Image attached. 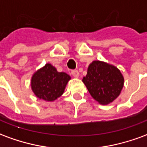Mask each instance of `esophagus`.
Wrapping results in <instances>:
<instances>
[{"label":"esophagus","instance_id":"34e87169","mask_svg":"<svg viewBox=\"0 0 147 147\" xmlns=\"http://www.w3.org/2000/svg\"><path fill=\"white\" fill-rule=\"evenodd\" d=\"M71 75H72L75 78H79V76H80V73H79V71L77 70L72 71H71Z\"/></svg>","mask_w":147,"mask_h":147}]
</instances>
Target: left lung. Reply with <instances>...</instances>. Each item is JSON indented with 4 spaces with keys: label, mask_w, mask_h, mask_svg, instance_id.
<instances>
[{
    "label": "left lung",
    "mask_w": 147,
    "mask_h": 147,
    "mask_svg": "<svg viewBox=\"0 0 147 147\" xmlns=\"http://www.w3.org/2000/svg\"><path fill=\"white\" fill-rule=\"evenodd\" d=\"M92 98L101 105H109L119 97L124 78L119 68L105 61H94L83 78Z\"/></svg>",
    "instance_id": "obj_1"
}]
</instances>
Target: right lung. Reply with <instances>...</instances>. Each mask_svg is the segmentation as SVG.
<instances>
[{
	"instance_id": "obj_1",
	"label": "right lung",
	"mask_w": 147,
	"mask_h": 147,
	"mask_svg": "<svg viewBox=\"0 0 147 147\" xmlns=\"http://www.w3.org/2000/svg\"><path fill=\"white\" fill-rule=\"evenodd\" d=\"M71 76L59 72L49 63L37 70L31 76L30 86L34 95L46 102H53L64 94Z\"/></svg>"
}]
</instances>
